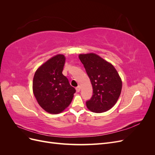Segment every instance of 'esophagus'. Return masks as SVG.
Instances as JSON below:
<instances>
[{
  "instance_id": "1",
  "label": "esophagus",
  "mask_w": 155,
  "mask_h": 155,
  "mask_svg": "<svg viewBox=\"0 0 155 155\" xmlns=\"http://www.w3.org/2000/svg\"><path fill=\"white\" fill-rule=\"evenodd\" d=\"M76 89L77 92H79V91H80V90H81V87H80V86H78V87H76Z\"/></svg>"
}]
</instances>
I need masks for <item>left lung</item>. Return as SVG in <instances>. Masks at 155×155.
Here are the masks:
<instances>
[{"label": "left lung", "instance_id": "left-lung-1", "mask_svg": "<svg viewBox=\"0 0 155 155\" xmlns=\"http://www.w3.org/2000/svg\"><path fill=\"white\" fill-rule=\"evenodd\" d=\"M79 58L85 68L93 88V95L86 101L88 109L96 113L110 109L121 91L122 82L113 65L95 54H80Z\"/></svg>", "mask_w": 155, "mask_h": 155}]
</instances>
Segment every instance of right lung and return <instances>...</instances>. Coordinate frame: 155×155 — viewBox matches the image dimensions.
<instances>
[{
    "mask_svg": "<svg viewBox=\"0 0 155 155\" xmlns=\"http://www.w3.org/2000/svg\"><path fill=\"white\" fill-rule=\"evenodd\" d=\"M63 55L51 58L37 70L33 80V92L39 105L51 114H58L70 104L76 89L62 74Z\"/></svg>",
    "mask_w": 155,
    "mask_h": 155,
    "instance_id": "right-lung-1",
    "label": "right lung"
}]
</instances>
